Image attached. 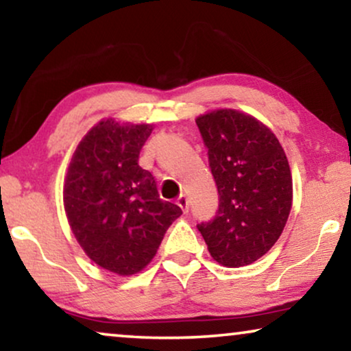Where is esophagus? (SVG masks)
Returning <instances> with one entry per match:
<instances>
[{
  "instance_id": "34e87169",
  "label": "esophagus",
  "mask_w": 351,
  "mask_h": 351,
  "mask_svg": "<svg viewBox=\"0 0 351 351\" xmlns=\"http://www.w3.org/2000/svg\"><path fill=\"white\" fill-rule=\"evenodd\" d=\"M176 203L180 206V209L184 210V213H189V198H186L185 195H180L179 198H177Z\"/></svg>"
}]
</instances>
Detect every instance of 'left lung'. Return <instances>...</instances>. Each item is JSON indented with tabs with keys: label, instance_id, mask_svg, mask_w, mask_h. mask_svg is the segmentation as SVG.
Wrapping results in <instances>:
<instances>
[{
	"label": "left lung",
	"instance_id": "8db88e82",
	"mask_svg": "<svg viewBox=\"0 0 351 351\" xmlns=\"http://www.w3.org/2000/svg\"><path fill=\"white\" fill-rule=\"evenodd\" d=\"M196 124L219 191L214 219L196 227L214 261L249 265L270 251L289 217V162L275 134L249 114L217 110Z\"/></svg>",
	"mask_w": 351,
	"mask_h": 351
}]
</instances>
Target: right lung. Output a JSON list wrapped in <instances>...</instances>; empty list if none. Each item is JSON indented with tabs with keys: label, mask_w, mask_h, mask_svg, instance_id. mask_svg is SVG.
<instances>
[{
	"label": "right lung",
	"mask_w": 351,
	"mask_h": 351,
	"mask_svg": "<svg viewBox=\"0 0 351 351\" xmlns=\"http://www.w3.org/2000/svg\"><path fill=\"white\" fill-rule=\"evenodd\" d=\"M153 128L104 119L73 153L64 186L75 238L99 267L118 275L145 268L182 209L158 195L155 177L138 166Z\"/></svg>",
	"instance_id": "1"
}]
</instances>
